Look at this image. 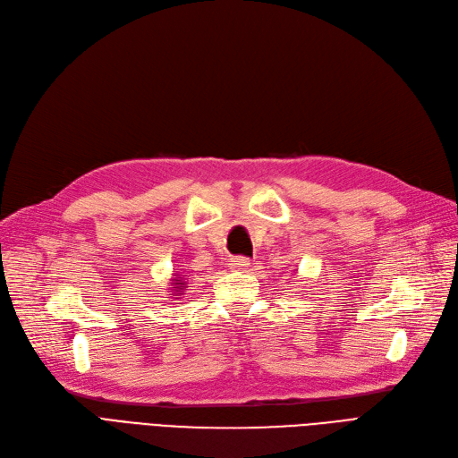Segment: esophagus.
<instances>
[{
	"instance_id": "1",
	"label": "esophagus",
	"mask_w": 458,
	"mask_h": 458,
	"mask_svg": "<svg viewBox=\"0 0 458 458\" xmlns=\"http://www.w3.org/2000/svg\"><path fill=\"white\" fill-rule=\"evenodd\" d=\"M229 267L233 271H246L250 267V261L246 258H231Z\"/></svg>"
}]
</instances>
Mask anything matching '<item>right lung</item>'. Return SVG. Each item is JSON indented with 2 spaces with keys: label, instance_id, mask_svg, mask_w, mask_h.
Instances as JSON below:
<instances>
[{
  "label": "right lung",
  "instance_id": "right-lung-1",
  "mask_svg": "<svg viewBox=\"0 0 458 458\" xmlns=\"http://www.w3.org/2000/svg\"><path fill=\"white\" fill-rule=\"evenodd\" d=\"M172 284H174V286L178 288L176 292H180V290H183L185 286H183V280H178V278H174V282H172Z\"/></svg>",
  "mask_w": 458,
  "mask_h": 458
}]
</instances>
